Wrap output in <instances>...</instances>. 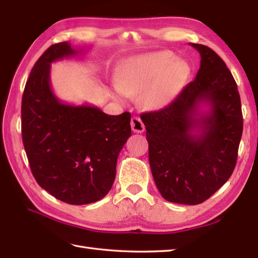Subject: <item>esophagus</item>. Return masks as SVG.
<instances>
[{
    "label": "esophagus",
    "mask_w": 258,
    "mask_h": 258,
    "mask_svg": "<svg viewBox=\"0 0 258 258\" xmlns=\"http://www.w3.org/2000/svg\"><path fill=\"white\" fill-rule=\"evenodd\" d=\"M131 126H132V131L134 133H143L145 130L144 123L138 116H133L131 119Z\"/></svg>",
    "instance_id": "34e87169"
}]
</instances>
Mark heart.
Segmentation results:
<instances>
[{
	"instance_id": "heart-1",
	"label": "heart",
	"mask_w": 258,
	"mask_h": 258,
	"mask_svg": "<svg viewBox=\"0 0 258 258\" xmlns=\"http://www.w3.org/2000/svg\"><path fill=\"white\" fill-rule=\"evenodd\" d=\"M185 80V65L169 52H157L135 57L120 72L115 93L118 97L143 94L150 108L168 105Z\"/></svg>"
}]
</instances>
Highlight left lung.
I'll use <instances>...</instances> for the list:
<instances>
[{
	"mask_svg": "<svg viewBox=\"0 0 258 258\" xmlns=\"http://www.w3.org/2000/svg\"><path fill=\"white\" fill-rule=\"evenodd\" d=\"M201 67L165 108L142 114L153 178L168 202L196 205L225 184L234 171L243 133L237 84L212 48L189 43ZM206 105L207 111L200 107Z\"/></svg>",
	"mask_w": 258,
	"mask_h": 258,
	"instance_id": "8db88e82",
	"label": "left lung"
}]
</instances>
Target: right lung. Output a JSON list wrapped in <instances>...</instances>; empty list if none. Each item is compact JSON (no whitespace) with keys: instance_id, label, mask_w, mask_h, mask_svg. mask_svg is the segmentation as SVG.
Listing matches in <instances>:
<instances>
[{"instance_id":"obj_1","label":"right lung","mask_w":258,"mask_h":258,"mask_svg":"<svg viewBox=\"0 0 258 258\" xmlns=\"http://www.w3.org/2000/svg\"><path fill=\"white\" fill-rule=\"evenodd\" d=\"M79 52L53 44L33 67L22 97V139L33 176L72 205L100 201L114 183L117 157L131 136V114L61 102L51 87V63Z\"/></svg>"}]
</instances>
